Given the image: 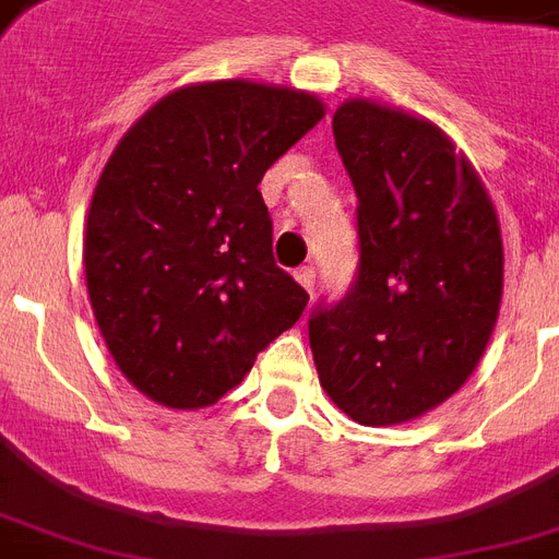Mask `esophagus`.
<instances>
[{"mask_svg": "<svg viewBox=\"0 0 559 559\" xmlns=\"http://www.w3.org/2000/svg\"><path fill=\"white\" fill-rule=\"evenodd\" d=\"M296 281L307 289V293H310V296H313V287H316V270H313V266H298Z\"/></svg>", "mask_w": 559, "mask_h": 559, "instance_id": "esophagus-1", "label": "esophagus"}]
</instances>
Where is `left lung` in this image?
Returning a JSON list of instances; mask_svg holds the SVG:
<instances>
[{"label":"left lung","mask_w":559,"mask_h":559,"mask_svg":"<svg viewBox=\"0 0 559 559\" xmlns=\"http://www.w3.org/2000/svg\"><path fill=\"white\" fill-rule=\"evenodd\" d=\"M357 191V275L307 319L322 389L362 426L424 415L464 385L493 333L502 235L493 202L429 121L371 100L333 116Z\"/></svg>","instance_id":"8db88e82"}]
</instances>
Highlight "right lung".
Wrapping results in <instances>:
<instances>
[{
	"label": "right lung",
	"mask_w": 559,
	"mask_h": 559,
	"mask_svg": "<svg viewBox=\"0 0 559 559\" xmlns=\"http://www.w3.org/2000/svg\"><path fill=\"white\" fill-rule=\"evenodd\" d=\"M322 116L307 92L200 83L162 98L109 156L86 287L118 368L162 406L217 403L305 313L258 182Z\"/></svg>",
	"instance_id": "1"
}]
</instances>
